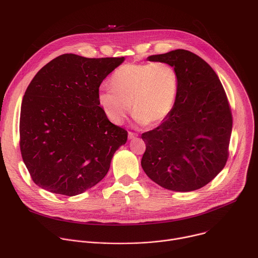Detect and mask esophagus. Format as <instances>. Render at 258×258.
Listing matches in <instances>:
<instances>
[{"label":"esophagus","mask_w":258,"mask_h":258,"mask_svg":"<svg viewBox=\"0 0 258 258\" xmlns=\"http://www.w3.org/2000/svg\"><path fill=\"white\" fill-rule=\"evenodd\" d=\"M138 136V134L136 133H133V132H128V139H134Z\"/></svg>","instance_id":"1"}]
</instances>
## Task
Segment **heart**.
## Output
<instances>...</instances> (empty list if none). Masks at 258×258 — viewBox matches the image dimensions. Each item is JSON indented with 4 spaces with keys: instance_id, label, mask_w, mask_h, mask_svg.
Here are the masks:
<instances>
[{
    "instance_id": "b5f03b06",
    "label": "heart",
    "mask_w": 258,
    "mask_h": 258,
    "mask_svg": "<svg viewBox=\"0 0 258 258\" xmlns=\"http://www.w3.org/2000/svg\"><path fill=\"white\" fill-rule=\"evenodd\" d=\"M112 87H102L98 102L105 115L120 123L131 111L141 123L155 126L172 112L179 93L177 69L166 62L128 63L111 78Z\"/></svg>"
}]
</instances>
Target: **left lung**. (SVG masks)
<instances>
[{
    "label": "left lung",
    "mask_w": 258,
    "mask_h": 258,
    "mask_svg": "<svg viewBox=\"0 0 258 258\" xmlns=\"http://www.w3.org/2000/svg\"><path fill=\"white\" fill-rule=\"evenodd\" d=\"M148 59L177 69L179 93L170 115L142 134L146 144L142 167L167 190H198L229 158L233 116L226 91L211 66L190 51L177 49Z\"/></svg>",
    "instance_id": "obj_1"
}]
</instances>
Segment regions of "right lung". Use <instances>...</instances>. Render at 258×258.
<instances>
[{"instance_id": "right-lung-1", "label": "right lung", "mask_w": 258, "mask_h": 258, "mask_svg": "<svg viewBox=\"0 0 258 258\" xmlns=\"http://www.w3.org/2000/svg\"><path fill=\"white\" fill-rule=\"evenodd\" d=\"M123 60L63 54L32 79L21 104L19 145L39 187L75 196L104 178L127 132L109 121L98 93Z\"/></svg>"}]
</instances>
